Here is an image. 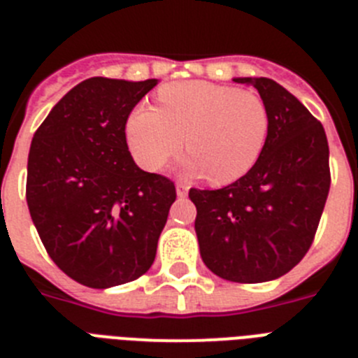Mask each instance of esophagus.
I'll use <instances>...</instances> for the list:
<instances>
[{
    "label": "esophagus",
    "instance_id": "obj_1",
    "mask_svg": "<svg viewBox=\"0 0 358 358\" xmlns=\"http://www.w3.org/2000/svg\"><path fill=\"white\" fill-rule=\"evenodd\" d=\"M176 192H177V197L179 199H185L188 195V186L185 182H177L176 185Z\"/></svg>",
    "mask_w": 358,
    "mask_h": 358
}]
</instances>
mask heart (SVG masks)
Here are the masks:
<instances>
[{"label": "heart", "mask_w": 358, "mask_h": 358, "mask_svg": "<svg viewBox=\"0 0 358 358\" xmlns=\"http://www.w3.org/2000/svg\"><path fill=\"white\" fill-rule=\"evenodd\" d=\"M161 109L140 103L131 110L125 136L136 163L157 170L185 145L188 176L229 185L260 159L268 136V110L258 94L211 82H177L161 87Z\"/></svg>", "instance_id": "heart-1"}]
</instances>
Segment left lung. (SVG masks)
Instances as JSON below:
<instances>
[{"label":"left lung","mask_w":358,"mask_h":358,"mask_svg":"<svg viewBox=\"0 0 358 358\" xmlns=\"http://www.w3.org/2000/svg\"><path fill=\"white\" fill-rule=\"evenodd\" d=\"M252 85L268 110L260 159L220 189H189L195 233L211 273L236 283L283 276L312 245L330 192V150L321 123L292 93L265 77Z\"/></svg>","instance_id":"1"}]
</instances>
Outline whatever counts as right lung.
Here are the masks:
<instances>
[{"label": "right lung", "instance_id": "right-lung-1", "mask_svg": "<svg viewBox=\"0 0 358 358\" xmlns=\"http://www.w3.org/2000/svg\"><path fill=\"white\" fill-rule=\"evenodd\" d=\"M157 78L93 77L55 103L34 134L27 202L50 258L91 289L134 281L154 264L176 186L132 159L125 123Z\"/></svg>", "mask_w": 358, "mask_h": 358}]
</instances>
